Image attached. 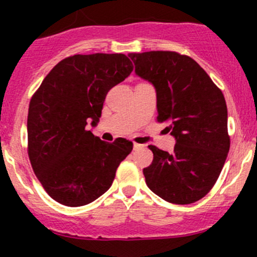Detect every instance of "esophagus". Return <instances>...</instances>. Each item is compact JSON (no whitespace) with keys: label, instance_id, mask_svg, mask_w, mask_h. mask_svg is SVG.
<instances>
[{"label":"esophagus","instance_id":"esophagus-1","mask_svg":"<svg viewBox=\"0 0 257 257\" xmlns=\"http://www.w3.org/2000/svg\"><path fill=\"white\" fill-rule=\"evenodd\" d=\"M134 150H138V149H142V148H143V145L142 144H138V143H134Z\"/></svg>","mask_w":257,"mask_h":257}]
</instances>
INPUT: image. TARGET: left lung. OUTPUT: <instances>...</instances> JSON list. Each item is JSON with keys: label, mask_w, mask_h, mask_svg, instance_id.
<instances>
[{"label": "left lung", "mask_w": 257, "mask_h": 257, "mask_svg": "<svg viewBox=\"0 0 257 257\" xmlns=\"http://www.w3.org/2000/svg\"><path fill=\"white\" fill-rule=\"evenodd\" d=\"M136 73L157 90V120L177 141L174 152L154 145L144 168L148 188L179 205L195 203L216 183L230 149L224 94L189 56L170 51L129 53Z\"/></svg>", "instance_id": "obj_1"}]
</instances>
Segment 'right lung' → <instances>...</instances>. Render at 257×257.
Instances as JSON below:
<instances>
[{"mask_svg": "<svg viewBox=\"0 0 257 257\" xmlns=\"http://www.w3.org/2000/svg\"><path fill=\"white\" fill-rule=\"evenodd\" d=\"M133 71L121 53L74 54L46 76L30 102L28 157L36 177L57 203L83 206L112 185L119 164L133 143L100 141L87 124L97 125L110 88Z\"/></svg>", "mask_w": 257, "mask_h": 257, "instance_id": "obj_1", "label": "right lung"}]
</instances>
